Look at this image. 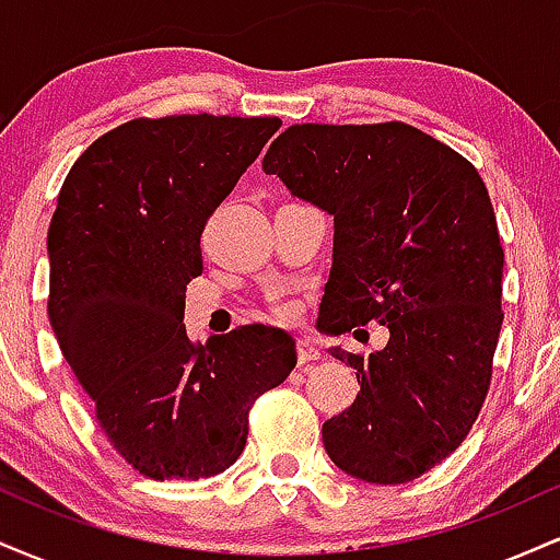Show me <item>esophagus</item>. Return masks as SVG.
Returning a JSON list of instances; mask_svg holds the SVG:
<instances>
[{"label":"esophagus","instance_id":"1","mask_svg":"<svg viewBox=\"0 0 560 560\" xmlns=\"http://www.w3.org/2000/svg\"><path fill=\"white\" fill-rule=\"evenodd\" d=\"M318 358H320L318 347L313 345L311 339H300V342H298V361L307 363V361H318Z\"/></svg>","mask_w":560,"mask_h":560}]
</instances>
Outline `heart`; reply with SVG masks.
Returning <instances> with one entry per match:
<instances>
[{"instance_id": "obj_1", "label": "heart", "mask_w": 560, "mask_h": 560, "mask_svg": "<svg viewBox=\"0 0 560 560\" xmlns=\"http://www.w3.org/2000/svg\"><path fill=\"white\" fill-rule=\"evenodd\" d=\"M276 311H279L281 313V316H294V305H292V302H279V307H276Z\"/></svg>"}]
</instances>
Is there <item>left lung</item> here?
<instances>
[{"mask_svg": "<svg viewBox=\"0 0 560 560\" xmlns=\"http://www.w3.org/2000/svg\"><path fill=\"white\" fill-rule=\"evenodd\" d=\"M262 171L334 215L331 273L318 329L378 320L384 350H334L361 392L324 423V447L350 477L413 481L471 432L503 326V247L481 176L419 128L294 124Z\"/></svg>", "mask_w": 560, "mask_h": 560, "instance_id": "obj_1", "label": "left lung"}]
</instances>
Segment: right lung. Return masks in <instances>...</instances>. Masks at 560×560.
I'll return each instance as SVG.
<instances>
[{
    "mask_svg": "<svg viewBox=\"0 0 560 560\" xmlns=\"http://www.w3.org/2000/svg\"><path fill=\"white\" fill-rule=\"evenodd\" d=\"M279 118L165 115L102 133L49 223L47 311L62 355L120 458L144 477L208 479L247 445L249 410L298 363L262 324L191 342L186 284L199 236Z\"/></svg>",
    "mask_w": 560,
    "mask_h": 560,
    "instance_id": "add662e5",
    "label": "right lung"
}]
</instances>
